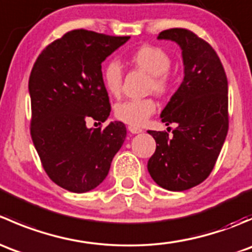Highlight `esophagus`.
<instances>
[{"label":"esophagus","instance_id":"esophagus-1","mask_svg":"<svg viewBox=\"0 0 252 252\" xmlns=\"http://www.w3.org/2000/svg\"><path fill=\"white\" fill-rule=\"evenodd\" d=\"M129 131H130L131 134H139V133H142V129L139 128V126H128Z\"/></svg>","mask_w":252,"mask_h":252}]
</instances>
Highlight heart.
<instances>
[{
    "label": "heart",
    "instance_id": "heart-1",
    "mask_svg": "<svg viewBox=\"0 0 252 252\" xmlns=\"http://www.w3.org/2000/svg\"><path fill=\"white\" fill-rule=\"evenodd\" d=\"M134 67L150 74L149 90L158 96H164L172 89V75L169 73L171 58L162 48L152 45H144L134 51L129 57ZM102 81L106 90L113 96H118L122 91L123 72L118 61L111 60L102 69ZM156 112L154 98L126 100L118 103L116 117L119 121L130 126H142Z\"/></svg>",
    "mask_w": 252,
    "mask_h": 252
}]
</instances>
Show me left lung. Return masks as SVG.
I'll list each match as a JSON object with an SVG mask.
<instances>
[{"instance_id":"1","label":"left lung","mask_w":252,"mask_h":252,"mask_svg":"<svg viewBox=\"0 0 252 252\" xmlns=\"http://www.w3.org/2000/svg\"><path fill=\"white\" fill-rule=\"evenodd\" d=\"M158 39L172 40L182 48L184 79L161 113L166 126L177 124L173 135L149 130L156 151L147 169L163 189L184 191L210 175L224 144L228 80L216 51L195 32L173 28L159 32Z\"/></svg>"}]
</instances>
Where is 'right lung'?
<instances>
[{
  "instance_id": "right-lung-1",
  "label": "right lung",
  "mask_w": 252,
  "mask_h": 252,
  "mask_svg": "<svg viewBox=\"0 0 252 252\" xmlns=\"http://www.w3.org/2000/svg\"><path fill=\"white\" fill-rule=\"evenodd\" d=\"M129 37L72 30L42 50L30 73L32 142L50 179L68 191L100 185L126 136L122 122L89 129L86 121L110 116L101 63Z\"/></svg>"
}]
</instances>
